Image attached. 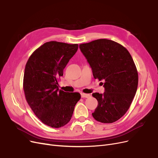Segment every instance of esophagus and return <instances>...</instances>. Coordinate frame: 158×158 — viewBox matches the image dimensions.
Segmentation results:
<instances>
[{"label": "esophagus", "mask_w": 158, "mask_h": 158, "mask_svg": "<svg viewBox=\"0 0 158 158\" xmlns=\"http://www.w3.org/2000/svg\"><path fill=\"white\" fill-rule=\"evenodd\" d=\"M81 97H82V98H89L90 97V95L89 94H87L82 93V94H81Z\"/></svg>", "instance_id": "esophagus-1"}]
</instances>
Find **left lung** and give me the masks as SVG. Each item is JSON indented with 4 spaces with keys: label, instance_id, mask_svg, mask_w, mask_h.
Returning <instances> with one entry per match:
<instances>
[{
    "label": "left lung",
    "instance_id": "obj_1",
    "mask_svg": "<svg viewBox=\"0 0 158 158\" xmlns=\"http://www.w3.org/2000/svg\"><path fill=\"white\" fill-rule=\"evenodd\" d=\"M92 68L95 79L103 84V94L94 93L98 105L92 113L95 120L112 123L126 113L136 94L138 76L131 54L121 44L100 39L79 45Z\"/></svg>",
    "mask_w": 158,
    "mask_h": 158
}]
</instances>
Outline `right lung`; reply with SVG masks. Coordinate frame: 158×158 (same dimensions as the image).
Returning <instances> with one entry per match:
<instances>
[{
	"instance_id": "obj_1",
	"label": "right lung",
	"mask_w": 158,
	"mask_h": 158,
	"mask_svg": "<svg viewBox=\"0 0 158 158\" xmlns=\"http://www.w3.org/2000/svg\"><path fill=\"white\" fill-rule=\"evenodd\" d=\"M78 48V44L47 42L26 63L23 83L26 101L37 118L49 127L66 125L81 98L79 93L65 92L58 87L59 78Z\"/></svg>"
}]
</instances>
